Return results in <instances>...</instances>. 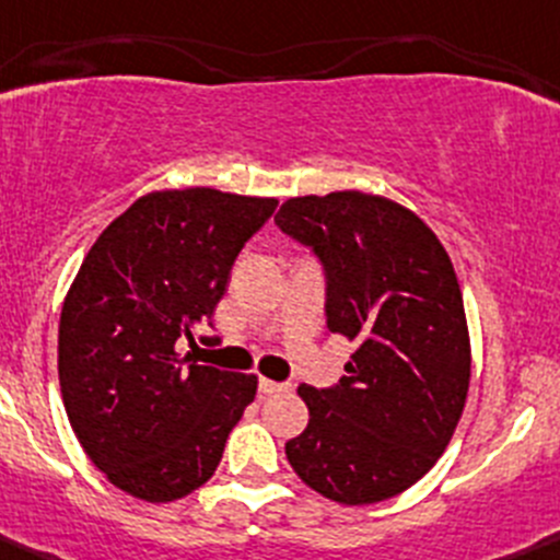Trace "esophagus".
<instances>
[{
    "label": "esophagus",
    "instance_id": "1",
    "mask_svg": "<svg viewBox=\"0 0 560 560\" xmlns=\"http://www.w3.org/2000/svg\"><path fill=\"white\" fill-rule=\"evenodd\" d=\"M288 385L285 383H275V380H267V377H261L258 380V390H261V394H280V390H285Z\"/></svg>",
    "mask_w": 560,
    "mask_h": 560
}]
</instances>
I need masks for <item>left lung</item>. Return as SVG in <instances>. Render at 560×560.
<instances>
[{
  "label": "left lung",
  "instance_id": "obj_1",
  "mask_svg": "<svg viewBox=\"0 0 560 560\" xmlns=\"http://www.w3.org/2000/svg\"><path fill=\"white\" fill-rule=\"evenodd\" d=\"M318 258L326 331L355 342L339 383L299 385L293 471L339 504L407 491L451 442L469 390V331L451 256L415 212L361 191L296 196L275 215Z\"/></svg>",
  "mask_w": 560,
  "mask_h": 560
}]
</instances>
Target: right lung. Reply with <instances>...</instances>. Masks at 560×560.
I'll list each match as a JSON object with an SVG mask.
<instances>
[{"mask_svg":"<svg viewBox=\"0 0 560 560\" xmlns=\"http://www.w3.org/2000/svg\"><path fill=\"white\" fill-rule=\"evenodd\" d=\"M275 207L215 188L155 191L85 256L61 310L59 383L74 436L120 491L175 501L221 464L258 380L188 364L177 339L212 326L240 250Z\"/></svg>","mask_w":560,"mask_h":560,"instance_id":"right-lung-1","label":"right lung"}]
</instances>
